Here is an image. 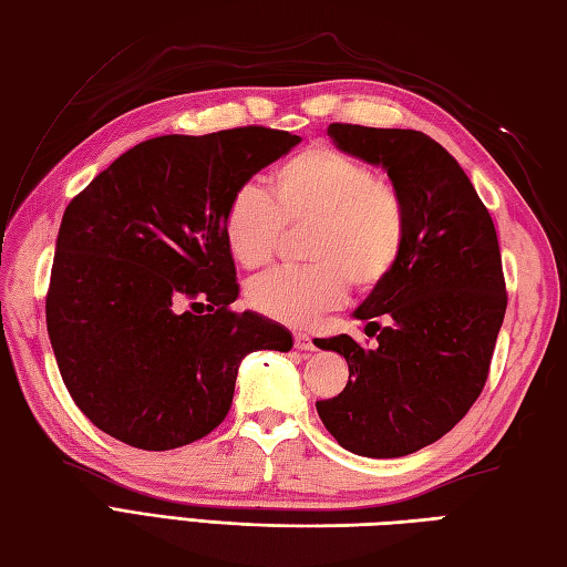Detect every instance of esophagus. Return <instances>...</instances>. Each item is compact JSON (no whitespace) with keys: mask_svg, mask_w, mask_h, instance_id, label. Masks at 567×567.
<instances>
[{"mask_svg":"<svg viewBox=\"0 0 567 567\" xmlns=\"http://www.w3.org/2000/svg\"><path fill=\"white\" fill-rule=\"evenodd\" d=\"M295 348H299V351H317L315 339H311V336L305 331L295 333Z\"/></svg>","mask_w":567,"mask_h":567,"instance_id":"obj_1","label":"esophagus"}]
</instances>
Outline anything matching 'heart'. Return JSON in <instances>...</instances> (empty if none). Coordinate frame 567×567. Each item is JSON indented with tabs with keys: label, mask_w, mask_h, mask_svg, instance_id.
<instances>
[{
	"label": "heart",
	"mask_w": 567,
	"mask_h": 567,
	"mask_svg": "<svg viewBox=\"0 0 567 567\" xmlns=\"http://www.w3.org/2000/svg\"><path fill=\"white\" fill-rule=\"evenodd\" d=\"M297 226H309V268L265 272L246 290L262 317L295 327L339 307L348 282L370 292L388 280L406 246L409 212L402 192L365 163L309 146L275 167L268 197L252 185L238 187L221 231L231 258L256 270L272 260L282 228Z\"/></svg>",
	"instance_id": "1"
}]
</instances>
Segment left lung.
I'll use <instances>...</instances> for the list:
<instances>
[{
	"instance_id": "left-lung-1",
	"label": "left lung",
	"mask_w": 567,
	"mask_h": 567,
	"mask_svg": "<svg viewBox=\"0 0 567 567\" xmlns=\"http://www.w3.org/2000/svg\"><path fill=\"white\" fill-rule=\"evenodd\" d=\"M329 136L388 171L409 234L392 275L353 311L378 343L317 339L348 363L343 392L317 412L346 451L402 457L445 436L485 388L507 311L499 240L463 167L426 134L331 124Z\"/></svg>"
}]
</instances>
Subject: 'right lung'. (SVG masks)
Listing matches in <instances>:
<instances>
[{
	"mask_svg": "<svg viewBox=\"0 0 567 567\" xmlns=\"http://www.w3.org/2000/svg\"><path fill=\"white\" fill-rule=\"evenodd\" d=\"M299 136L265 126L158 136L68 204L45 323L65 388L94 426L143 451L207 436L231 409L248 353L292 336L236 315L221 221L238 187Z\"/></svg>",
	"mask_w": 567,
	"mask_h": 567,
	"instance_id": "add662e5",
	"label": "right lung"
}]
</instances>
